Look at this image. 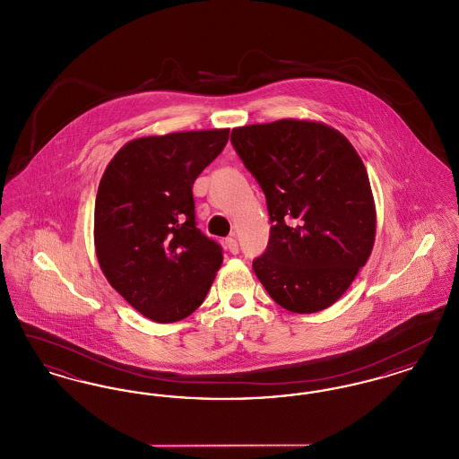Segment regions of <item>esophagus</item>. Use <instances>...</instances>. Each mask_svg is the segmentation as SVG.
<instances>
[{
    "label": "esophagus",
    "mask_w": 459,
    "mask_h": 459,
    "mask_svg": "<svg viewBox=\"0 0 459 459\" xmlns=\"http://www.w3.org/2000/svg\"><path fill=\"white\" fill-rule=\"evenodd\" d=\"M225 247H227L232 255H238V253H239V244H238V240L234 239V238H227V239H225Z\"/></svg>",
    "instance_id": "1"
}]
</instances>
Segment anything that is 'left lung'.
<instances>
[{
  "instance_id": "8db88e82",
  "label": "left lung",
  "mask_w": 459,
  "mask_h": 459,
  "mask_svg": "<svg viewBox=\"0 0 459 459\" xmlns=\"http://www.w3.org/2000/svg\"><path fill=\"white\" fill-rule=\"evenodd\" d=\"M230 143L260 184L270 239L253 270L292 313L333 305L370 256L375 203L350 141L318 122L277 120L238 127Z\"/></svg>"
}]
</instances>
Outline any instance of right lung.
I'll return each instance as SVG.
<instances>
[{
    "label": "right lung",
    "instance_id": "right-lung-1",
    "mask_svg": "<svg viewBox=\"0 0 459 459\" xmlns=\"http://www.w3.org/2000/svg\"><path fill=\"white\" fill-rule=\"evenodd\" d=\"M229 129L139 137L109 161L94 204V244L111 287L158 324L204 301L223 255L196 227L193 184Z\"/></svg>",
    "mask_w": 459,
    "mask_h": 459
}]
</instances>
